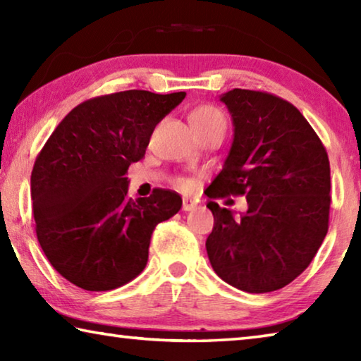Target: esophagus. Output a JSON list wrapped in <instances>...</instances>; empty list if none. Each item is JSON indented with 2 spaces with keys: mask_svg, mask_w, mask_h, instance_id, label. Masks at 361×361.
I'll return each mask as SVG.
<instances>
[{
  "mask_svg": "<svg viewBox=\"0 0 361 361\" xmlns=\"http://www.w3.org/2000/svg\"><path fill=\"white\" fill-rule=\"evenodd\" d=\"M195 207H197V204L194 202V200H191V199H185L183 200V212H191V210H194Z\"/></svg>",
  "mask_w": 361,
  "mask_h": 361,
  "instance_id": "34e87169",
  "label": "esophagus"
}]
</instances>
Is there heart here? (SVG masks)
Masks as SVG:
<instances>
[{
  "instance_id": "1",
  "label": "heart",
  "mask_w": 361,
  "mask_h": 361,
  "mask_svg": "<svg viewBox=\"0 0 361 361\" xmlns=\"http://www.w3.org/2000/svg\"><path fill=\"white\" fill-rule=\"evenodd\" d=\"M191 119V124L194 127V130L200 133L204 130H210V129H224L226 130V116L223 111L216 106L212 105H202L197 106L189 116ZM175 185L178 188H185L188 186V181L185 178H178L175 181Z\"/></svg>"
}]
</instances>
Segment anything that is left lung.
<instances>
[{"mask_svg":"<svg viewBox=\"0 0 361 361\" xmlns=\"http://www.w3.org/2000/svg\"><path fill=\"white\" fill-rule=\"evenodd\" d=\"M234 140L210 199L247 195L240 216L210 200L215 224L205 242L226 283L247 293L283 288L310 264L328 232L331 180L319 135L290 102L259 90L219 97Z\"/></svg>","mask_w":361,"mask_h":361,"instance_id":"8db88e82","label":"left lung"}]
</instances>
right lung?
Returning <instances> with one entry per match:
<instances>
[{"instance_id":"right-lung-1","label":"right lung","mask_w":361,"mask_h":361,"mask_svg":"<svg viewBox=\"0 0 361 361\" xmlns=\"http://www.w3.org/2000/svg\"><path fill=\"white\" fill-rule=\"evenodd\" d=\"M185 97L149 90L95 97L73 108L42 146L32 172L36 235L73 285L108 291L129 283L148 262L152 231L181 209L170 189L132 200L126 173Z\"/></svg>"}]
</instances>
